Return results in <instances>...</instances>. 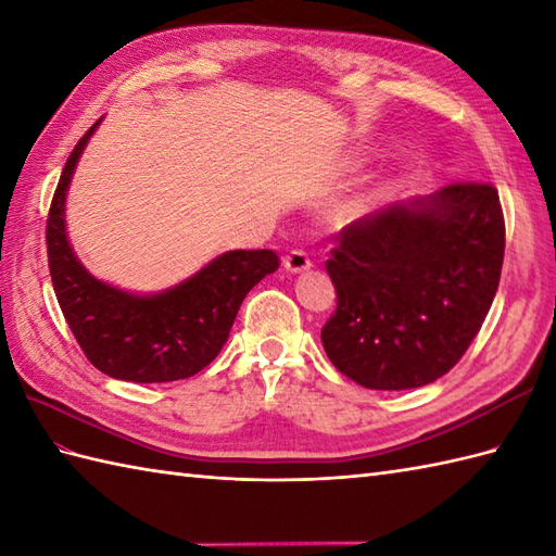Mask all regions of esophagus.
Here are the masks:
<instances>
[{
    "mask_svg": "<svg viewBox=\"0 0 556 556\" xmlns=\"http://www.w3.org/2000/svg\"><path fill=\"white\" fill-rule=\"evenodd\" d=\"M309 265H313V263H309V257L303 249H293L291 253L283 255V267H287V273L299 275V273H305V269H309Z\"/></svg>",
    "mask_w": 556,
    "mask_h": 556,
    "instance_id": "34e87169",
    "label": "esophagus"
}]
</instances>
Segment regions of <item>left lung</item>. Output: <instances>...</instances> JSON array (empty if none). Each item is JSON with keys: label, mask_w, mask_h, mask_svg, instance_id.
<instances>
[{"label": "left lung", "mask_w": 556, "mask_h": 556, "mask_svg": "<svg viewBox=\"0 0 556 556\" xmlns=\"http://www.w3.org/2000/svg\"><path fill=\"white\" fill-rule=\"evenodd\" d=\"M502 257L505 217L488 182L447 185L348 225L327 261L331 365L371 391L441 379L479 333Z\"/></svg>", "instance_id": "1"}]
</instances>
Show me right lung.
<instances>
[{
    "label": "right lung",
    "instance_id": "1",
    "mask_svg": "<svg viewBox=\"0 0 556 556\" xmlns=\"http://www.w3.org/2000/svg\"><path fill=\"white\" fill-rule=\"evenodd\" d=\"M101 118L77 141L47 217L49 275L75 341L99 371L135 383L189 379L208 367L229 337L247 293L279 267L275 251H229L161 293L137 295L99 281L73 253L66 193Z\"/></svg>",
    "mask_w": 556,
    "mask_h": 556
}]
</instances>
